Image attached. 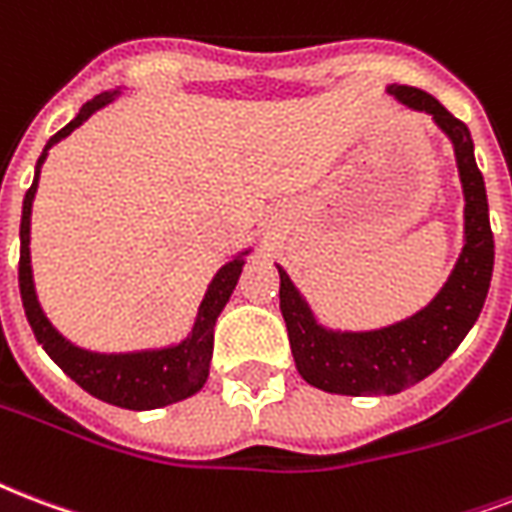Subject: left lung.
Returning <instances> with one entry per match:
<instances>
[{
	"instance_id": "8db88e82",
	"label": "left lung",
	"mask_w": 512,
	"mask_h": 512,
	"mask_svg": "<svg viewBox=\"0 0 512 512\" xmlns=\"http://www.w3.org/2000/svg\"><path fill=\"white\" fill-rule=\"evenodd\" d=\"M400 104L427 112L454 144L456 169L464 193V244L454 271L427 306L411 317L376 330H333L325 327L295 287L290 273L279 268V308L287 322L295 368L311 386L333 395L378 397L397 395L443 365L470 333L489 295L494 271V236L483 174L475 163L470 128L456 120L438 99L411 85H386Z\"/></svg>"
}]
</instances>
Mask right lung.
Returning a JSON list of instances; mask_svg holds the SVG:
<instances>
[{
  "mask_svg": "<svg viewBox=\"0 0 512 512\" xmlns=\"http://www.w3.org/2000/svg\"><path fill=\"white\" fill-rule=\"evenodd\" d=\"M123 88L104 91L85 101L80 112L69 120L58 134H53L45 144V150L39 155L37 169H34V182L26 190L21 214V265H18V284H21L23 311L29 319L34 338L42 349L48 351V357L64 370L66 376L83 386L85 392L99 397L104 403L128 408V411H152L163 405L179 403L201 392L209 378V365H212L214 351V325L217 317L230 300L236 282H239L241 268L247 263V255L252 247L233 255L220 271L214 273L212 282L206 287L204 300L198 306V314L193 319L190 333L179 343L158 346V349H136V351H91L77 346L69 338L58 333L53 322L45 317V311L39 306L37 287H34V271H31V204L37 195L39 171L48 158V150L53 144L72 134L74 128H80L93 115L107 104L117 99Z\"/></svg>",
  "mask_w": 512,
  "mask_h": 512,
  "instance_id": "1",
  "label": "right lung"
}]
</instances>
